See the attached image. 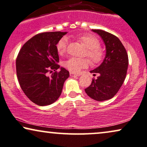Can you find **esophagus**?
<instances>
[{
  "mask_svg": "<svg viewBox=\"0 0 147 147\" xmlns=\"http://www.w3.org/2000/svg\"><path fill=\"white\" fill-rule=\"evenodd\" d=\"M70 77H78L79 75H77V74L73 73V72H70Z\"/></svg>",
  "mask_w": 147,
  "mask_h": 147,
  "instance_id": "obj_1",
  "label": "esophagus"
}]
</instances>
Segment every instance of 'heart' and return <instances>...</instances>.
<instances>
[{
    "label": "heart",
    "instance_id": "b5f03b06",
    "mask_svg": "<svg viewBox=\"0 0 147 147\" xmlns=\"http://www.w3.org/2000/svg\"><path fill=\"white\" fill-rule=\"evenodd\" d=\"M77 39L81 42L87 48L86 55L90 57L92 62L98 64L103 60L105 53L102 49L100 47V42L96 37L91 34H83L77 36ZM68 38L64 36L61 38L56 45L59 54H63L67 49ZM90 60L87 58L70 57L64 63V67L73 73H77L83 68L88 67Z\"/></svg>",
    "mask_w": 147,
    "mask_h": 147
}]
</instances>
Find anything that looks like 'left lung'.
<instances>
[{
	"label": "left lung",
	"instance_id": "8db88e82",
	"mask_svg": "<svg viewBox=\"0 0 147 147\" xmlns=\"http://www.w3.org/2000/svg\"><path fill=\"white\" fill-rule=\"evenodd\" d=\"M102 39L106 47V55L102 63L91 73L99 74L92 84L85 89L91 98L101 102L112 98L123 85L128 67L126 50L115 35L102 30H92Z\"/></svg>",
	"mask_w": 147,
	"mask_h": 147
}]
</instances>
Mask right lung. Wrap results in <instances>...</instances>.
<instances>
[{
  "instance_id": "right-lung-1",
  "label": "right lung",
  "mask_w": 147,
  "mask_h": 147,
  "mask_svg": "<svg viewBox=\"0 0 147 147\" xmlns=\"http://www.w3.org/2000/svg\"><path fill=\"white\" fill-rule=\"evenodd\" d=\"M66 34L67 32H49L35 35L18 53L16 72L20 87L25 95L38 106L55 102L69 77V72L57 64L59 55L56 45ZM57 69H60L58 73L55 71ZM50 69L56 72L49 76Z\"/></svg>"
}]
</instances>
